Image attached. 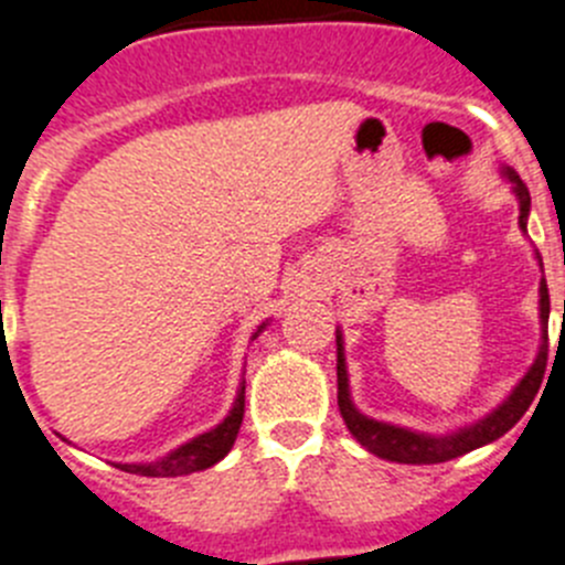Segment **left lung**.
<instances>
[{"instance_id":"1","label":"left lung","mask_w":565,"mask_h":565,"mask_svg":"<svg viewBox=\"0 0 565 565\" xmlns=\"http://www.w3.org/2000/svg\"><path fill=\"white\" fill-rule=\"evenodd\" d=\"M501 177L512 185V194L518 200V227L526 233V220H530V188L523 185L521 177L504 166L501 169ZM537 267L543 270L541 256L535 253ZM541 301H537V309H541V345H537L535 363L530 365V371L518 380L515 388L510 391L504 403L492 408L484 419L472 422V425H465L459 430H450L445 436L436 434H419V430L411 428H399V425H391V422H380L365 416L363 411H358V405L352 403V388H349V371H345V349H343V332L338 334V405H340V416H343L345 428L352 430L354 439L369 450V454L380 456V459L388 461H399V465H439V461H450L456 456H465L476 447H484L490 441L501 439L510 428H515V422L526 414V408L535 399L537 388H541L543 371H546V352H548V289H546V278H541Z\"/></svg>"}]
</instances>
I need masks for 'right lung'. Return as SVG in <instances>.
I'll return each mask as SVG.
<instances>
[{
    "mask_svg": "<svg viewBox=\"0 0 565 565\" xmlns=\"http://www.w3.org/2000/svg\"><path fill=\"white\" fill-rule=\"evenodd\" d=\"M264 329H267V320L253 332L250 340H256ZM242 416H245V380L238 383L233 408L227 411V416L216 425V428L205 430V434L194 436V439H188L185 445L174 447V450L162 456V459L137 461V465H120L118 461L115 467H120L124 472H135V476H151V479H174V476L207 470V467H213L216 461H222L231 454L233 441H236L238 436V428H242Z\"/></svg>",
    "mask_w": 565,
    "mask_h": 565,
    "instance_id": "obj_1",
    "label": "right lung"
}]
</instances>
